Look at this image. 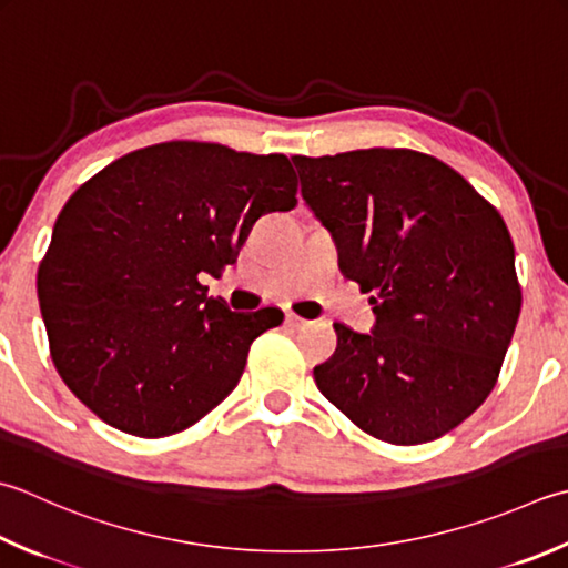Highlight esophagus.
<instances>
[{
  "label": "esophagus",
  "mask_w": 568,
  "mask_h": 568,
  "mask_svg": "<svg viewBox=\"0 0 568 568\" xmlns=\"http://www.w3.org/2000/svg\"><path fill=\"white\" fill-rule=\"evenodd\" d=\"M285 325H287V327H293V329H303V327H307V325H310V322H307L305 317L295 315V313H287V315H285Z\"/></svg>",
  "instance_id": "obj_1"
}]
</instances>
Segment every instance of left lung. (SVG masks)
Wrapping results in <instances>:
<instances>
[{
  "mask_svg": "<svg viewBox=\"0 0 568 568\" xmlns=\"http://www.w3.org/2000/svg\"><path fill=\"white\" fill-rule=\"evenodd\" d=\"M293 164L342 275L372 293L376 315L372 335L337 322L317 388L394 446L446 436L490 396L519 320L503 216L453 166L416 150L295 154Z\"/></svg>",
  "mask_w": 568,
  "mask_h": 568,
  "instance_id": "1",
  "label": "left lung"
}]
</instances>
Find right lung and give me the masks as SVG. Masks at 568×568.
Wrapping results in <instances>:
<instances>
[{"mask_svg":"<svg viewBox=\"0 0 568 568\" xmlns=\"http://www.w3.org/2000/svg\"><path fill=\"white\" fill-rule=\"evenodd\" d=\"M285 154L172 140L110 162L61 209L37 275L51 359L93 414L138 438L186 430L236 388L283 313H231L199 275L297 204Z\"/></svg>","mask_w":568,"mask_h":568,"instance_id":"add662e5","label":"right lung"}]
</instances>
